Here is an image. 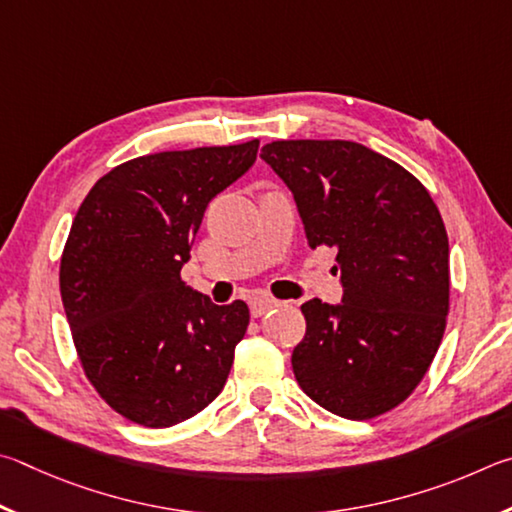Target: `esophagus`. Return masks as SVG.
I'll list each match as a JSON object with an SVG mask.
<instances>
[{
  "label": "esophagus",
  "mask_w": 512,
  "mask_h": 512,
  "mask_svg": "<svg viewBox=\"0 0 512 512\" xmlns=\"http://www.w3.org/2000/svg\"><path fill=\"white\" fill-rule=\"evenodd\" d=\"M279 306V301L267 297V294H256V297L249 299V310H251V317H263L267 310H272Z\"/></svg>",
  "instance_id": "34e87169"
}]
</instances>
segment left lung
Masks as SVG:
<instances>
[{
  "mask_svg": "<svg viewBox=\"0 0 512 512\" xmlns=\"http://www.w3.org/2000/svg\"><path fill=\"white\" fill-rule=\"evenodd\" d=\"M297 202L308 245L337 249L339 306H301L292 369L306 396L348 420L387 414L432 364L450 310V242L432 195L355 141H272L261 150Z\"/></svg>",
  "mask_w": 512,
  "mask_h": 512,
  "instance_id": "1",
  "label": "left lung"
}]
</instances>
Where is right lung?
<instances>
[{
    "instance_id": "right-lung-1",
    "label": "right lung",
    "mask_w": 512,
    "mask_h": 512,
    "mask_svg": "<svg viewBox=\"0 0 512 512\" xmlns=\"http://www.w3.org/2000/svg\"><path fill=\"white\" fill-rule=\"evenodd\" d=\"M258 139L143 155L92 186L60 261L83 371L116 414L173 427L218 398L245 337V301L215 306L182 281L209 202L254 166Z\"/></svg>"
}]
</instances>
